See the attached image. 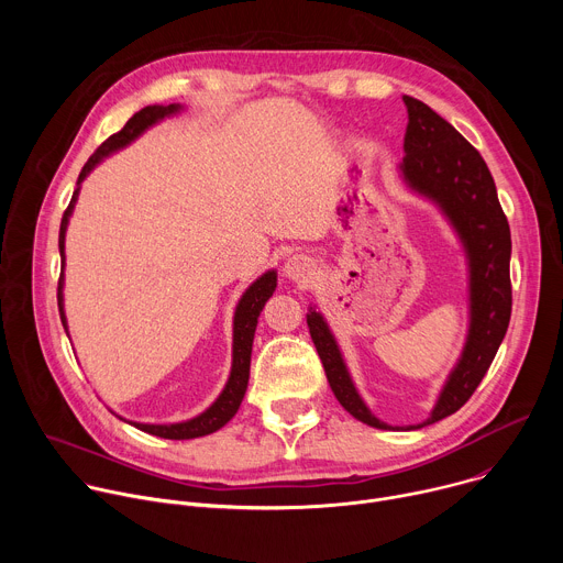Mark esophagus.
<instances>
[{
    "mask_svg": "<svg viewBox=\"0 0 563 563\" xmlns=\"http://www.w3.org/2000/svg\"><path fill=\"white\" fill-rule=\"evenodd\" d=\"M316 274V263L307 256V254H294L287 258L285 267H283V276L289 278L291 283H309Z\"/></svg>",
    "mask_w": 563,
    "mask_h": 563,
    "instance_id": "esophagus-1",
    "label": "esophagus"
}]
</instances>
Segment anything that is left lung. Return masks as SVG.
I'll use <instances>...</instances> for the list:
<instances>
[{
  "instance_id": "left-lung-1",
  "label": "left lung",
  "mask_w": 563,
  "mask_h": 563,
  "mask_svg": "<svg viewBox=\"0 0 563 563\" xmlns=\"http://www.w3.org/2000/svg\"><path fill=\"white\" fill-rule=\"evenodd\" d=\"M408 129L406 157L398 165L406 187L434 205L456 233L467 267V334L461 356L448 374L437 404L419 430L454 415L486 376L510 323V227L497 198V187L481 153L439 113L421 100L404 96ZM307 328L316 352L323 361L330 387L339 404L361 423L394 430L376 419L345 365L343 352L325 316L307 311Z\"/></svg>"
}]
</instances>
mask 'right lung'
Returning a JSON list of instances; mask_svg holds the SVG:
<instances>
[{"label":"right lung","instance_id":"add662e5","mask_svg":"<svg viewBox=\"0 0 563 563\" xmlns=\"http://www.w3.org/2000/svg\"><path fill=\"white\" fill-rule=\"evenodd\" d=\"M180 111H185L183 104H151L144 107L142 111H137L122 131L113 133L107 142H102V146L89 157V163L79 172L77 178V187L73 191V198L62 216V224H59V258H62V274H59V283H57V305H59V318L62 325L66 330L68 336V323H66V311H64V265H66V254H64V240H66V229H68V220L73 216L79 189H82V183L87 180V176L102 163L104 157L113 155L115 151L129 146L131 142H135L144 131H148L151 126H155L157 122H163L165 118L178 115ZM278 274L276 269H267L263 276H258L247 289L245 294L240 296L235 311H233V345H231V372L229 378L220 391V396L213 400V404L198 417L189 419V421H180V423H169V426H153V423H135V421H126L131 426H135L142 432H148L153 437H163V439H174V441H183V439H198V437H207L216 430H220L222 426H227L233 415L238 412L240 404H243L245 391H247V383H250V365H252V345H254V334H256V325H258V316L265 307V302L272 298V294L276 291V283Z\"/></svg>","mask_w":563,"mask_h":563}]
</instances>
